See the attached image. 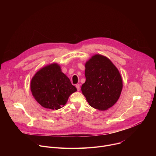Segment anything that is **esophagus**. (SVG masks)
<instances>
[{
    "label": "esophagus",
    "mask_w": 156,
    "mask_h": 156,
    "mask_svg": "<svg viewBox=\"0 0 156 156\" xmlns=\"http://www.w3.org/2000/svg\"><path fill=\"white\" fill-rule=\"evenodd\" d=\"M76 87L77 90H78V91L80 90V84H76Z\"/></svg>",
    "instance_id": "obj_1"
}]
</instances>
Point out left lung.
<instances>
[{
    "label": "left lung",
    "instance_id": "left-lung-1",
    "mask_svg": "<svg viewBox=\"0 0 156 156\" xmlns=\"http://www.w3.org/2000/svg\"><path fill=\"white\" fill-rule=\"evenodd\" d=\"M86 81L81 91L89 105L99 110H106L119 99L123 81L121 75L111 60L95 54L85 63Z\"/></svg>",
    "mask_w": 156,
    "mask_h": 156
}]
</instances>
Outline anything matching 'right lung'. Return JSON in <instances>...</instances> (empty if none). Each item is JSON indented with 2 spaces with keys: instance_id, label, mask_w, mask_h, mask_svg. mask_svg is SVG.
<instances>
[{
  "instance_id": "right-lung-1",
  "label": "right lung",
  "mask_w": 156,
  "mask_h": 156,
  "mask_svg": "<svg viewBox=\"0 0 156 156\" xmlns=\"http://www.w3.org/2000/svg\"><path fill=\"white\" fill-rule=\"evenodd\" d=\"M30 87L35 100L42 107L51 110L63 107L70 96L77 91L57 63L37 71L31 79Z\"/></svg>"
}]
</instances>
